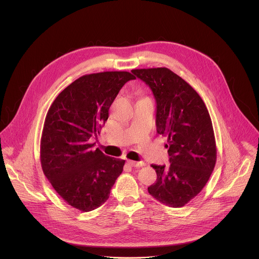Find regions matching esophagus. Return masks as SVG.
I'll list each match as a JSON object with an SVG mask.
<instances>
[{
	"label": "esophagus",
	"mask_w": 259,
	"mask_h": 259,
	"mask_svg": "<svg viewBox=\"0 0 259 259\" xmlns=\"http://www.w3.org/2000/svg\"><path fill=\"white\" fill-rule=\"evenodd\" d=\"M130 165L132 166H135V167H141V166H144L146 163L144 161H135V160H128L127 161Z\"/></svg>",
	"instance_id": "obj_1"
}]
</instances>
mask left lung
I'll list each match as a JSON object with an SVG mask.
<instances>
[{"label": "left lung", "instance_id": "8db88e82", "mask_svg": "<svg viewBox=\"0 0 259 259\" xmlns=\"http://www.w3.org/2000/svg\"><path fill=\"white\" fill-rule=\"evenodd\" d=\"M132 72L151 89L156 101V132L167 138L170 165L151 164L157 179L148 192L165 205L182 207L201 191L215 166L210 115L196 91L169 69Z\"/></svg>", "mask_w": 259, "mask_h": 259}]
</instances>
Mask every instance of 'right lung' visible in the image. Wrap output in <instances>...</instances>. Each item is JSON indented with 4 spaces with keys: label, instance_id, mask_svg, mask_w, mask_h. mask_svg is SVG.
<instances>
[{
    "label": "right lung",
    "instance_id": "right-lung-1",
    "mask_svg": "<svg viewBox=\"0 0 259 259\" xmlns=\"http://www.w3.org/2000/svg\"><path fill=\"white\" fill-rule=\"evenodd\" d=\"M128 72L84 74L62 91L46 115L39 148L42 171L71 206L88 212L103 205L122 172L125 160L93 150V135L109 118Z\"/></svg>",
    "mask_w": 259,
    "mask_h": 259
}]
</instances>
